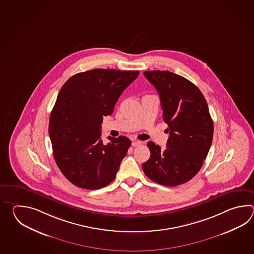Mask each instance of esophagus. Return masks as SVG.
Masks as SVG:
<instances>
[{
  "instance_id": "34e87169",
  "label": "esophagus",
  "mask_w": 254,
  "mask_h": 254,
  "mask_svg": "<svg viewBox=\"0 0 254 254\" xmlns=\"http://www.w3.org/2000/svg\"><path fill=\"white\" fill-rule=\"evenodd\" d=\"M140 144H141V141H140V140H133L131 142V145L133 146V147H137V146L140 145Z\"/></svg>"
}]
</instances>
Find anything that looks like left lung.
<instances>
[{
    "label": "left lung",
    "instance_id": "1",
    "mask_svg": "<svg viewBox=\"0 0 254 254\" xmlns=\"http://www.w3.org/2000/svg\"><path fill=\"white\" fill-rule=\"evenodd\" d=\"M143 74L160 95L169 139L164 150L149 141L150 159L142 164L148 178L165 186L185 184L199 173L213 137V122L199 88L168 70Z\"/></svg>",
    "mask_w": 254,
    "mask_h": 254
}]
</instances>
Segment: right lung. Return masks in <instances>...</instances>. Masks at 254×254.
<instances>
[{
	"label": "right lung",
	"mask_w": 254,
	"mask_h": 254,
	"mask_svg": "<svg viewBox=\"0 0 254 254\" xmlns=\"http://www.w3.org/2000/svg\"><path fill=\"white\" fill-rule=\"evenodd\" d=\"M138 75L139 70L94 69L71 76L61 88L49 134L57 166L77 187L100 189L115 178L131 142L109 136L104 144L101 125Z\"/></svg>",
	"instance_id": "obj_1"
}]
</instances>
